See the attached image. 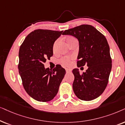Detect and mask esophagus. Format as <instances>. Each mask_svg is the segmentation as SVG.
Wrapping results in <instances>:
<instances>
[{"label":"esophagus","mask_w":125,"mask_h":125,"mask_svg":"<svg viewBox=\"0 0 125 125\" xmlns=\"http://www.w3.org/2000/svg\"><path fill=\"white\" fill-rule=\"evenodd\" d=\"M66 73H70L71 71V69H66Z\"/></svg>","instance_id":"1"}]
</instances>
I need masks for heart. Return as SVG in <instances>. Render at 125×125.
I'll return each instance as SVG.
<instances>
[{
	"label": "heart",
	"instance_id": "obj_1",
	"mask_svg": "<svg viewBox=\"0 0 125 125\" xmlns=\"http://www.w3.org/2000/svg\"><path fill=\"white\" fill-rule=\"evenodd\" d=\"M59 39H58L54 42V44H53V47H52L53 51H55L56 47L58 45V43L59 42ZM66 42H67L68 44H69V45L70 46L71 45L72 43L76 42H78V41H77V39H76L75 37H74V36H69L66 38ZM72 59H73V57L66 56H63V57H62L61 59H59V62L62 64H63V65L65 66H69L70 64H71Z\"/></svg>",
	"mask_w": 125,
	"mask_h": 125
}]
</instances>
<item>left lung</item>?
<instances>
[{
    "instance_id": "left-lung-1",
    "label": "left lung",
    "mask_w": 125,
    "mask_h": 125,
    "mask_svg": "<svg viewBox=\"0 0 125 125\" xmlns=\"http://www.w3.org/2000/svg\"><path fill=\"white\" fill-rule=\"evenodd\" d=\"M79 41L78 67L87 65L85 73L80 74L78 69L73 73L74 81L73 90L78 98L91 101L101 95L105 90L112 67V61L107 39L94 27L82 24L64 31Z\"/></svg>"
}]
</instances>
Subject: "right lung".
I'll return each instance as SVG.
<instances>
[{
  "mask_svg": "<svg viewBox=\"0 0 125 125\" xmlns=\"http://www.w3.org/2000/svg\"><path fill=\"white\" fill-rule=\"evenodd\" d=\"M63 31L38 29L28 35L19 51V69L28 94L40 102H48L58 93L66 71L58 65L52 70L44 63L53 55V44Z\"/></svg>",
  "mask_w": 125,
  "mask_h": 125,
  "instance_id": "1",
  "label": "right lung"
}]
</instances>
